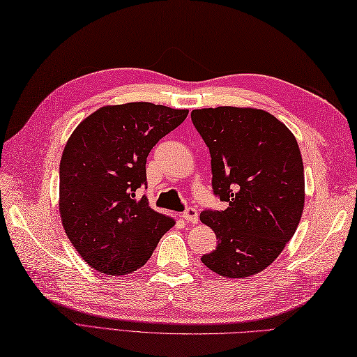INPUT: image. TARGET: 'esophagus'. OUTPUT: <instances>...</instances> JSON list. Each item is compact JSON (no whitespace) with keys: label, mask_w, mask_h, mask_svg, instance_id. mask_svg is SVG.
Wrapping results in <instances>:
<instances>
[{"label":"esophagus","mask_w":357,"mask_h":357,"mask_svg":"<svg viewBox=\"0 0 357 357\" xmlns=\"http://www.w3.org/2000/svg\"><path fill=\"white\" fill-rule=\"evenodd\" d=\"M183 220H186L188 222L197 224L198 222V211L195 207H188L186 211L183 212Z\"/></svg>","instance_id":"obj_1"}]
</instances>
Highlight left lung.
Segmentation results:
<instances>
[{"instance_id":"obj_1","label":"left lung","mask_w":357,"mask_h":357,"mask_svg":"<svg viewBox=\"0 0 357 357\" xmlns=\"http://www.w3.org/2000/svg\"><path fill=\"white\" fill-rule=\"evenodd\" d=\"M190 118L211 153L213 195L229 204L199 215L218 239L202 262L230 279L257 274L279 257L301 218L304 169L297 139L259 109H198Z\"/></svg>"}]
</instances>
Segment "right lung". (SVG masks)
Returning <instances> with one entry per match:
<instances>
[{"mask_svg": "<svg viewBox=\"0 0 357 357\" xmlns=\"http://www.w3.org/2000/svg\"><path fill=\"white\" fill-rule=\"evenodd\" d=\"M188 110L153 102L106 106L80 123L60 160V215L91 268L123 275L144 266L176 221L153 211L136 190L146 186V158Z\"/></svg>", "mask_w": 357, "mask_h": 357, "instance_id": "right-lung-1", "label": "right lung"}]
</instances>
